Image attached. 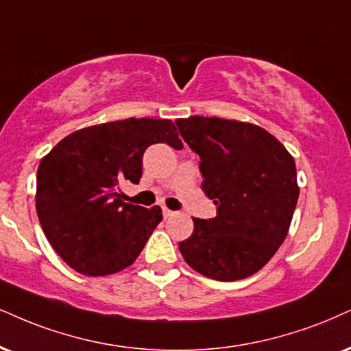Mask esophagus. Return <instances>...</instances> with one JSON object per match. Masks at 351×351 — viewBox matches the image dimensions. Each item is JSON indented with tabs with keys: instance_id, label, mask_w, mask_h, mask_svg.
I'll use <instances>...</instances> for the list:
<instances>
[{
	"instance_id": "obj_1",
	"label": "esophagus",
	"mask_w": 351,
	"mask_h": 351,
	"mask_svg": "<svg viewBox=\"0 0 351 351\" xmlns=\"http://www.w3.org/2000/svg\"><path fill=\"white\" fill-rule=\"evenodd\" d=\"M162 215H164V218H171V216L176 215V211H172L169 208H162Z\"/></svg>"
}]
</instances>
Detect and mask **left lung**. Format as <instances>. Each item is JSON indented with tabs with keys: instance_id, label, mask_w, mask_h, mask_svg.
Returning a JSON list of instances; mask_svg holds the SVG:
<instances>
[{
	"instance_id": "left-lung-1",
	"label": "left lung",
	"mask_w": 351,
	"mask_h": 351,
	"mask_svg": "<svg viewBox=\"0 0 351 351\" xmlns=\"http://www.w3.org/2000/svg\"><path fill=\"white\" fill-rule=\"evenodd\" d=\"M176 123L200 156L202 189L216 205L215 218H193L195 228L179 244L180 254L208 278H247L288 234L300 197L295 159L254 123L198 115Z\"/></svg>"
}]
</instances>
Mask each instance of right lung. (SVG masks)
I'll list each match as a JSON object with an SVG mask.
<instances>
[{
	"instance_id": "add662e5",
	"label": "right lung",
	"mask_w": 351,
	"mask_h": 351,
	"mask_svg": "<svg viewBox=\"0 0 351 351\" xmlns=\"http://www.w3.org/2000/svg\"><path fill=\"white\" fill-rule=\"evenodd\" d=\"M154 143L184 146L171 120L132 117L77 130L42 158L38 221L73 270L88 276L123 270L161 223L159 206L143 208L120 195L123 182H140L143 153Z\"/></svg>"
}]
</instances>
